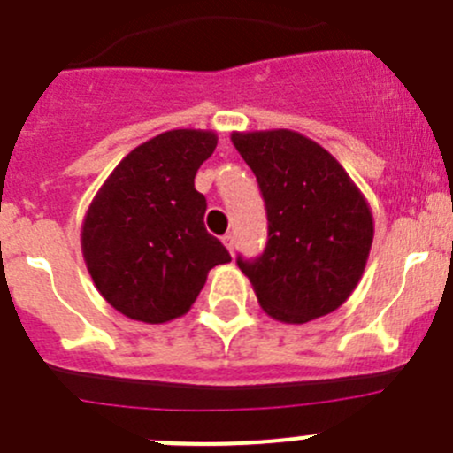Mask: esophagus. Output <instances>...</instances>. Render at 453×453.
<instances>
[{
	"label": "esophagus",
	"mask_w": 453,
	"mask_h": 453,
	"mask_svg": "<svg viewBox=\"0 0 453 453\" xmlns=\"http://www.w3.org/2000/svg\"><path fill=\"white\" fill-rule=\"evenodd\" d=\"M223 246H226L227 250H230V255H232V252H234V236H232V234L223 236Z\"/></svg>",
	"instance_id": "esophagus-1"
}]
</instances>
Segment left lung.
<instances>
[{"mask_svg": "<svg viewBox=\"0 0 453 453\" xmlns=\"http://www.w3.org/2000/svg\"><path fill=\"white\" fill-rule=\"evenodd\" d=\"M268 214L259 259H236L273 319L306 324L337 311L365 273L373 214L360 188L322 145L290 129L234 131Z\"/></svg>", "mask_w": 453, "mask_h": 453, "instance_id": "obj_1", "label": "left lung"}]
</instances>
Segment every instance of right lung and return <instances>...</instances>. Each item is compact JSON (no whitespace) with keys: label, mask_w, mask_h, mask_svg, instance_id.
<instances>
[{"label":"right lung","mask_w":453,"mask_h":453,"mask_svg":"<svg viewBox=\"0 0 453 453\" xmlns=\"http://www.w3.org/2000/svg\"><path fill=\"white\" fill-rule=\"evenodd\" d=\"M217 134L172 129L131 150L118 163L82 221L84 264L118 312L145 324L185 315L207 273L230 261L205 230V196L194 188Z\"/></svg>","instance_id":"add662e5"}]
</instances>
